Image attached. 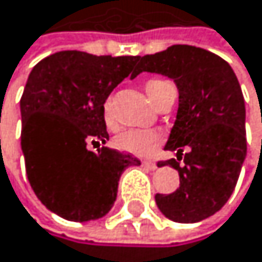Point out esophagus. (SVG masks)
Returning <instances> with one entry per match:
<instances>
[{"instance_id":"obj_1","label":"esophagus","mask_w":262,"mask_h":262,"mask_svg":"<svg viewBox=\"0 0 262 262\" xmlns=\"http://www.w3.org/2000/svg\"><path fill=\"white\" fill-rule=\"evenodd\" d=\"M141 165H143L144 168H148V170H156V168H157L156 162H151V161H143Z\"/></svg>"}]
</instances>
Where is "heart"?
I'll return each instance as SVG.
<instances>
[{
	"mask_svg": "<svg viewBox=\"0 0 262 262\" xmlns=\"http://www.w3.org/2000/svg\"><path fill=\"white\" fill-rule=\"evenodd\" d=\"M167 82L159 81V79H152L144 84V91H146V94L152 103H156L157 97H159L162 87ZM103 119H105V124L110 128L114 127V119L111 116L110 101H105V105H103ZM161 143H162V135L157 132V130H143V128L125 130V132L119 134L114 140V144L118 149L128 152V154L140 156V157L152 156L157 149H159Z\"/></svg>",
	"mask_w": 262,
	"mask_h": 262,
	"instance_id": "b5f03b06",
	"label": "heart"
}]
</instances>
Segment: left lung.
Masks as SVG:
<instances>
[{"instance_id":"8db88e82","label":"left lung","mask_w":262,"mask_h":262,"mask_svg":"<svg viewBox=\"0 0 262 262\" xmlns=\"http://www.w3.org/2000/svg\"><path fill=\"white\" fill-rule=\"evenodd\" d=\"M159 73L173 79L180 103L167 151L181 160L162 162L180 173V188L156 194L164 215L177 223H197L215 215L231 197L247 156L245 100L231 65L195 46L175 44L138 57L137 74Z\"/></svg>"}]
</instances>
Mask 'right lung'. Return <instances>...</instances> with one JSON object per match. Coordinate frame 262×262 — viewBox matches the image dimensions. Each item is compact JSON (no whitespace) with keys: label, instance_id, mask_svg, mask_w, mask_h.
Listing matches in <instances>:
<instances>
[{"label":"right lung","instance_id":"obj_1","mask_svg":"<svg viewBox=\"0 0 262 262\" xmlns=\"http://www.w3.org/2000/svg\"><path fill=\"white\" fill-rule=\"evenodd\" d=\"M138 57L61 51L41 60L20 98L22 151L36 197L68 221L105 216L118 197L122 171L137 157L91 144L110 138L103 105L113 89L135 74Z\"/></svg>","mask_w":262,"mask_h":262}]
</instances>
